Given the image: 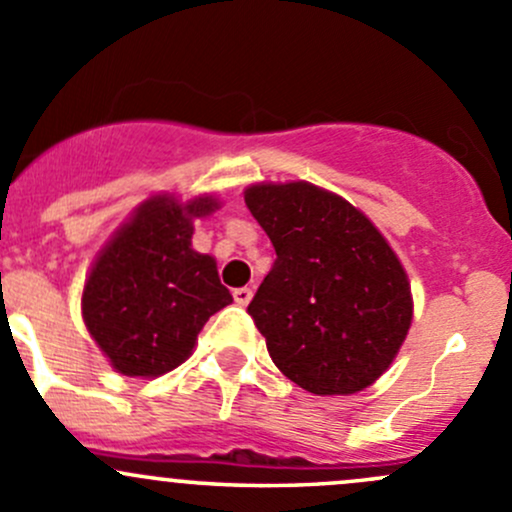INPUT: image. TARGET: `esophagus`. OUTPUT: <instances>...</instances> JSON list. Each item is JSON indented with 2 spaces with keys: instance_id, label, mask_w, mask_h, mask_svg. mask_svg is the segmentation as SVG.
Here are the masks:
<instances>
[{
  "instance_id": "esophagus-1",
  "label": "esophagus",
  "mask_w": 512,
  "mask_h": 512,
  "mask_svg": "<svg viewBox=\"0 0 512 512\" xmlns=\"http://www.w3.org/2000/svg\"><path fill=\"white\" fill-rule=\"evenodd\" d=\"M251 298H254V291H251V288H234V300L239 305H249Z\"/></svg>"
}]
</instances>
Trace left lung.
Instances as JSON below:
<instances>
[{"mask_svg": "<svg viewBox=\"0 0 512 512\" xmlns=\"http://www.w3.org/2000/svg\"><path fill=\"white\" fill-rule=\"evenodd\" d=\"M244 199L276 249L249 303L271 360L320 397L370 387L412 325L392 246L360 209L315 184H251Z\"/></svg>", "mask_w": 512, "mask_h": 512, "instance_id": "obj_1", "label": "left lung"}]
</instances>
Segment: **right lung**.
I'll list each match as a JSON object with an SVG mask.
<instances>
[{"label":"right lung","mask_w":512,"mask_h":512,"mask_svg":"<svg viewBox=\"0 0 512 512\" xmlns=\"http://www.w3.org/2000/svg\"><path fill=\"white\" fill-rule=\"evenodd\" d=\"M219 202L150 197L115 231L86 278L88 333L125 377H160L182 365L199 330L231 303L217 261L192 249V221Z\"/></svg>","instance_id":"obj_1"}]
</instances>
